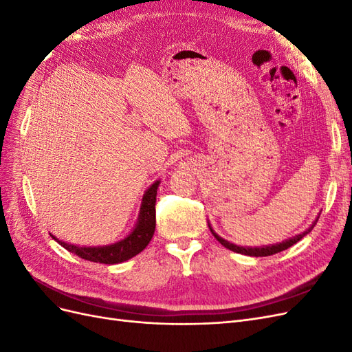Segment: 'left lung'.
<instances>
[{
    "label": "left lung",
    "instance_id": "1",
    "mask_svg": "<svg viewBox=\"0 0 352 352\" xmlns=\"http://www.w3.org/2000/svg\"><path fill=\"white\" fill-rule=\"evenodd\" d=\"M317 220H318V216H317V219L313 221V225H311L310 228H308V229L304 230V232H301V233H298V235H295V236L287 238V239H285V241H282V242H279V243L263 245V247H241V245H235V243H232V242H229V241H226V239H223L221 236H219L217 233H216L214 230H212L210 223H208V228H210V230H211V233H212V236H214L225 248H228V250H230V251H233V252H238V254L250 255V257H267V255H273V254H278V252H280V251H285V250H287L289 247H292V245L296 243L298 241H301L305 235H308V233H310V232L313 230V228L316 226Z\"/></svg>",
    "mask_w": 352,
    "mask_h": 352
}]
</instances>
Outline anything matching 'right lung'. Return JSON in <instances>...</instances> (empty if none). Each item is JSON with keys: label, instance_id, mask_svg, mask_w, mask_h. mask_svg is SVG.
I'll return each instance as SVG.
<instances>
[{"label": "right lung", "instance_id": "add662e5", "mask_svg": "<svg viewBox=\"0 0 352 352\" xmlns=\"http://www.w3.org/2000/svg\"><path fill=\"white\" fill-rule=\"evenodd\" d=\"M158 185L160 180H155V182L145 190L136 225L133 226L129 235H126L120 241L110 245H101V247H80V245H73L65 241H60L58 238L52 235V233H50V235L52 236V239L57 241L63 248L76 254L78 257L83 260L101 264H119L131 260L135 255H138L142 250L146 248V245L150 243L154 235L155 199Z\"/></svg>", "mask_w": 352, "mask_h": 352}]
</instances>
